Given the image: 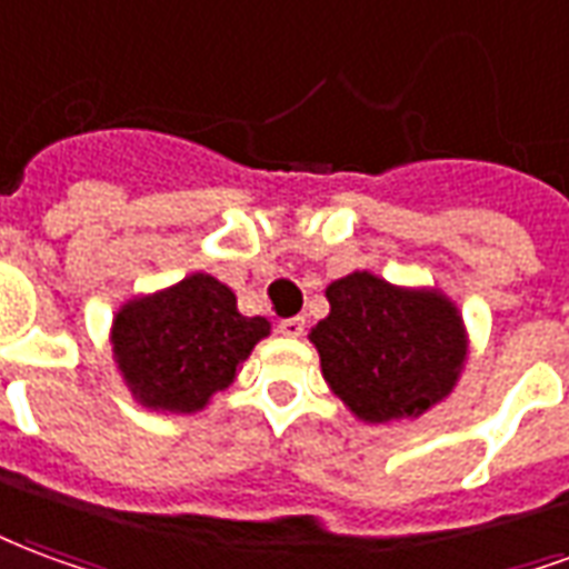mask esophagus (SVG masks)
Masks as SVG:
<instances>
[{"label": "esophagus", "instance_id": "esophagus-1", "mask_svg": "<svg viewBox=\"0 0 569 569\" xmlns=\"http://www.w3.org/2000/svg\"><path fill=\"white\" fill-rule=\"evenodd\" d=\"M279 330L284 336H302V330H306V318H300V315H293V318H284L279 325Z\"/></svg>", "mask_w": 569, "mask_h": 569}]
</instances>
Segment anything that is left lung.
Here are the masks:
<instances>
[{"mask_svg": "<svg viewBox=\"0 0 569 569\" xmlns=\"http://www.w3.org/2000/svg\"><path fill=\"white\" fill-rule=\"evenodd\" d=\"M330 315L312 346L330 391L367 425L425 416L442 403L467 363V327L437 288H400L372 272L327 284Z\"/></svg>", "mask_w": 569, "mask_h": 569, "instance_id": "obj_1", "label": "left lung"}]
</instances>
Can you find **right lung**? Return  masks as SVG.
<instances>
[{
  "instance_id": "add662e5",
  "label": "right lung",
  "mask_w": 569,
  "mask_h": 569,
  "mask_svg": "<svg viewBox=\"0 0 569 569\" xmlns=\"http://www.w3.org/2000/svg\"><path fill=\"white\" fill-rule=\"evenodd\" d=\"M269 336L267 318H244L236 293L209 272L132 297L111 321V351L136 403L153 412H199Z\"/></svg>"
}]
</instances>
